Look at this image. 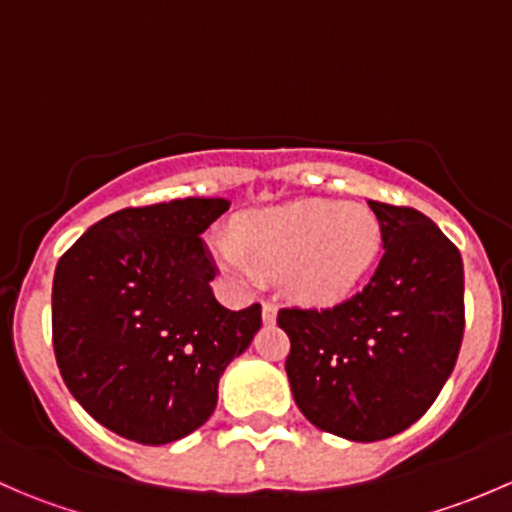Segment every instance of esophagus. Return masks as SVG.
<instances>
[{
	"label": "esophagus",
	"instance_id": "esophagus-1",
	"mask_svg": "<svg viewBox=\"0 0 512 512\" xmlns=\"http://www.w3.org/2000/svg\"><path fill=\"white\" fill-rule=\"evenodd\" d=\"M262 319L265 324H272L277 319V304L275 302H262Z\"/></svg>",
	"mask_w": 512,
	"mask_h": 512
}]
</instances>
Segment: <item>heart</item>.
<instances>
[{"mask_svg":"<svg viewBox=\"0 0 512 512\" xmlns=\"http://www.w3.org/2000/svg\"><path fill=\"white\" fill-rule=\"evenodd\" d=\"M379 245L381 227L371 210L334 200H297L247 215L235 237H215L213 252L240 285L277 275L289 297L327 307L361 285Z\"/></svg>","mask_w":512,"mask_h":512,"instance_id":"obj_1","label":"heart"}]
</instances>
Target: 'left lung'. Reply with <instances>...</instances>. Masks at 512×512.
Returning <instances> with one entry per match:
<instances>
[{
    "label": "left lung",
    "instance_id": "left-lung-1",
    "mask_svg": "<svg viewBox=\"0 0 512 512\" xmlns=\"http://www.w3.org/2000/svg\"><path fill=\"white\" fill-rule=\"evenodd\" d=\"M384 255L369 285L332 309H280L294 404L309 423L371 443L431 409L466 327L463 260L433 220L369 200Z\"/></svg>",
    "mask_w": 512,
    "mask_h": 512
}]
</instances>
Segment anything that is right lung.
Instances as JSON below:
<instances>
[{"label":"right lung","mask_w":512,"mask_h":512,"mask_svg":"<svg viewBox=\"0 0 512 512\" xmlns=\"http://www.w3.org/2000/svg\"><path fill=\"white\" fill-rule=\"evenodd\" d=\"M230 208L185 198L126 208L61 255L51 339L61 379L101 426L143 446L188 436L213 416L218 381L262 327V307L215 299L200 240Z\"/></svg>","instance_id":"add662e5"}]
</instances>
